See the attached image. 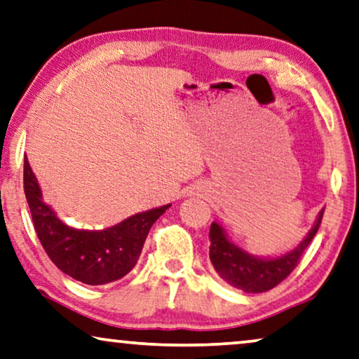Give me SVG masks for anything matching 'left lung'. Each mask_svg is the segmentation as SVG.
I'll list each match as a JSON object with an SVG mask.
<instances>
[{"instance_id":"1","label":"left lung","mask_w":359,"mask_h":359,"mask_svg":"<svg viewBox=\"0 0 359 359\" xmlns=\"http://www.w3.org/2000/svg\"><path fill=\"white\" fill-rule=\"evenodd\" d=\"M322 215H324V210H320L313 230L308 233V236L298 248L277 259H259L244 252L243 249L228 240L225 231L214 222L209 233L210 261L218 275L235 288H240L248 293L267 292V290L277 287L280 282H283L298 266L306 248L309 246V243L313 241L319 230Z\"/></svg>"}]
</instances>
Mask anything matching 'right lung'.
Returning <instances> with one entry per match:
<instances>
[{"instance_id": "1", "label": "right lung", "mask_w": 359, "mask_h": 359, "mask_svg": "<svg viewBox=\"0 0 359 359\" xmlns=\"http://www.w3.org/2000/svg\"><path fill=\"white\" fill-rule=\"evenodd\" d=\"M24 192L35 231L51 262L87 285L116 282L131 272L150 228L170 207L168 204L136 214L107 230H76L61 222L41 201V191L27 157L24 158Z\"/></svg>"}]
</instances>
